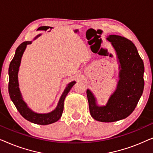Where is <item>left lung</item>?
Here are the masks:
<instances>
[{
    "label": "left lung",
    "mask_w": 153,
    "mask_h": 153,
    "mask_svg": "<svg viewBox=\"0 0 153 153\" xmlns=\"http://www.w3.org/2000/svg\"><path fill=\"white\" fill-rule=\"evenodd\" d=\"M116 52L119 81L105 106H98L92 92L86 91L91 116L97 121L111 123L129 116L137 106L144 88V65L137 47L124 37L110 35L106 38Z\"/></svg>",
    "instance_id": "left-lung-1"
}]
</instances>
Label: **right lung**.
I'll return each mask as SVG.
<instances>
[{"instance_id": "add662e5", "label": "right lung", "mask_w": 153, "mask_h": 153, "mask_svg": "<svg viewBox=\"0 0 153 153\" xmlns=\"http://www.w3.org/2000/svg\"><path fill=\"white\" fill-rule=\"evenodd\" d=\"M39 35H37L34 39L38 37ZM31 43H32L31 41L24 42L19 46L16 50L15 54H14L13 59L12 60L9 67L8 91H9L10 97L15 105L16 109L26 120L37 125H49L56 122L60 118L62 111H63L64 100L68 93L70 92V89L75 84L76 81H73L68 85L60 98L57 106L51 112L47 113V114H37L31 110L23 100L22 93H21L19 88L18 81L19 68L23 53H24L27 45H30Z\"/></svg>"}]
</instances>
